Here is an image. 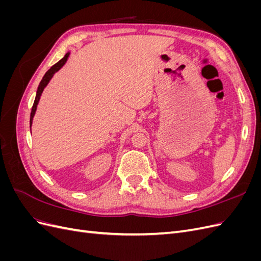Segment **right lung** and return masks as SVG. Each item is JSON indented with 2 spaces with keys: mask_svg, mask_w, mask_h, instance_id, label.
Instances as JSON below:
<instances>
[{
  "mask_svg": "<svg viewBox=\"0 0 261 261\" xmlns=\"http://www.w3.org/2000/svg\"><path fill=\"white\" fill-rule=\"evenodd\" d=\"M68 57H69V53H66L64 58H63L62 60H60V61L57 63V64H54V65L48 70V72H46V73L44 74V76H43V78L41 80L40 84H39L38 90H37V94H36V99H35V102H34V106H33V108H31V113H30V128H31V124H33V118H34V116H35L36 110H37V105H38V102H39V99H40V97H41V93H42L43 89L45 88V86L49 84V82H50V80L52 78V76L54 75V73H57L58 70H59L63 65L65 64L67 59H68Z\"/></svg>",
  "mask_w": 261,
  "mask_h": 261,
  "instance_id": "right-lung-1",
  "label": "right lung"
}]
</instances>
